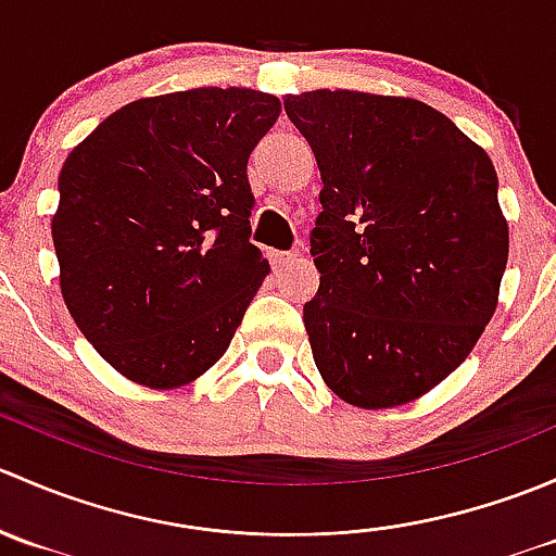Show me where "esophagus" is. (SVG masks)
I'll return each mask as SVG.
<instances>
[{"mask_svg": "<svg viewBox=\"0 0 556 556\" xmlns=\"http://www.w3.org/2000/svg\"><path fill=\"white\" fill-rule=\"evenodd\" d=\"M293 261H299V252H271V263L277 268L288 266V263H293Z\"/></svg>", "mask_w": 556, "mask_h": 556, "instance_id": "1", "label": "esophagus"}]
</instances>
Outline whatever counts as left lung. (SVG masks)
Wrapping results in <instances>:
<instances>
[{
  "instance_id": "obj_1",
  "label": "left lung",
  "mask_w": 556,
  "mask_h": 556,
  "mask_svg": "<svg viewBox=\"0 0 556 556\" xmlns=\"http://www.w3.org/2000/svg\"><path fill=\"white\" fill-rule=\"evenodd\" d=\"M285 112L317 159L304 325L319 377L361 408L417 401L492 319L508 223L484 148L406 97L306 91Z\"/></svg>"
}]
</instances>
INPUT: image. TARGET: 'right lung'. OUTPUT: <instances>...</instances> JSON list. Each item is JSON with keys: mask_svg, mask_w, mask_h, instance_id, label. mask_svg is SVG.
Masks as SVG:
<instances>
[{"mask_svg": "<svg viewBox=\"0 0 556 556\" xmlns=\"http://www.w3.org/2000/svg\"><path fill=\"white\" fill-rule=\"evenodd\" d=\"M279 112L250 88L137 99L66 155L50 223L61 295L131 382L174 390L226 355L268 274L247 159Z\"/></svg>", "mask_w": 556, "mask_h": 556, "instance_id": "obj_1", "label": "right lung"}]
</instances>
